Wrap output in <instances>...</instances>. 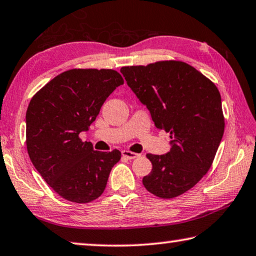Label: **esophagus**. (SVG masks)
<instances>
[{"label":"esophagus","instance_id":"1","mask_svg":"<svg viewBox=\"0 0 256 256\" xmlns=\"http://www.w3.org/2000/svg\"><path fill=\"white\" fill-rule=\"evenodd\" d=\"M122 156H124L126 158H128V160H132V158H138L140 156V154H137V153H134V152H132V150H122Z\"/></svg>","mask_w":256,"mask_h":256}]
</instances>
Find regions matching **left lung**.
<instances>
[{"label": "left lung", "mask_w": 256, "mask_h": 256, "mask_svg": "<svg viewBox=\"0 0 256 256\" xmlns=\"http://www.w3.org/2000/svg\"><path fill=\"white\" fill-rule=\"evenodd\" d=\"M128 86L152 116L158 129L170 132L171 150L148 154L152 171L143 185L160 198H174L208 174L224 132L221 96L216 86L182 61H158L122 66Z\"/></svg>", "instance_id": "left-lung-1"}]
</instances>
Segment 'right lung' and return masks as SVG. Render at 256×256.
Segmentation results:
<instances>
[{
  "label": "right lung",
  "mask_w": 256,
  "mask_h": 256,
  "mask_svg": "<svg viewBox=\"0 0 256 256\" xmlns=\"http://www.w3.org/2000/svg\"><path fill=\"white\" fill-rule=\"evenodd\" d=\"M124 79L112 69H70L32 96L26 113V145L34 166L52 190L74 203L102 195L118 150L98 152L82 142L100 106Z\"/></svg>",
  "instance_id": "right-lung-1"
}]
</instances>
